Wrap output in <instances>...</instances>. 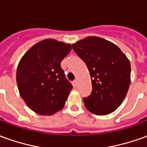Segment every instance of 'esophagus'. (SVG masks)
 <instances>
[{
	"instance_id": "obj_1",
	"label": "esophagus",
	"mask_w": 147,
	"mask_h": 147,
	"mask_svg": "<svg viewBox=\"0 0 147 147\" xmlns=\"http://www.w3.org/2000/svg\"><path fill=\"white\" fill-rule=\"evenodd\" d=\"M73 84H74V86H77V85H78V80H74Z\"/></svg>"
}]
</instances>
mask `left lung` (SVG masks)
Here are the masks:
<instances>
[{
	"mask_svg": "<svg viewBox=\"0 0 147 147\" xmlns=\"http://www.w3.org/2000/svg\"><path fill=\"white\" fill-rule=\"evenodd\" d=\"M90 71L92 91L83 98L86 109L96 115L113 113L123 102L131 83V64L113 42L90 36L72 44Z\"/></svg>",
	"mask_w": 147,
	"mask_h": 147,
	"instance_id": "8db88e82",
	"label": "left lung"
}]
</instances>
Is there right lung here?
Masks as SVG:
<instances>
[{"label":"right lung","mask_w":147,"mask_h":147,"mask_svg":"<svg viewBox=\"0 0 147 147\" xmlns=\"http://www.w3.org/2000/svg\"><path fill=\"white\" fill-rule=\"evenodd\" d=\"M71 45L54 39H45L34 45L21 58L16 82L22 98L40 115H53L61 110L72 90L61 62Z\"/></svg>","instance_id":"add662e5"}]
</instances>
